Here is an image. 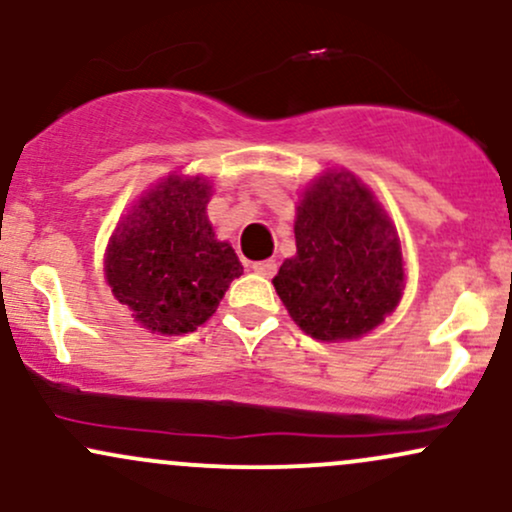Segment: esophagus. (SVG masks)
Returning a JSON list of instances; mask_svg holds the SVG:
<instances>
[{
    "label": "esophagus",
    "instance_id": "34e87169",
    "mask_svg": "<svg viewBox=\"0 0 512 512\" xmlns=\"http://www.w3.org/2000/svg\"><path fill=\"white\" fill-rule=\"evenodd\" d=\"M252 272L260 274V276H267V279H272V276L276 274V262H274V260L252 262Z\"/></svg>",
    "mask_w": 512,
    "mask_h": 512
}]
</instances>
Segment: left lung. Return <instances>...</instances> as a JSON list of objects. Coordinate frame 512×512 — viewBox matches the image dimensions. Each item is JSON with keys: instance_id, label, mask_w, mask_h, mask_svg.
I'll return each mask as SVG.
<instances>
[{"instance_id": "1", "label": "left lung", "mask_w": 512, "mask_h": 512, "mask_svg": "<svg viewBox=\"0 0 512 512\" xmlns=\"http://www.w3.org/2000/svg\"><path fill=\"white\" fill-rule=\"evenodd\" d=\"M296 255L274 289L298 327L320 342L358 339L397 308L404 257L395 223L346 170H327L298 202Z\"/></svg>"}]
</instances>
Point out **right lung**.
<instances>
[{"mask_svg": "<svg viewBox=\"0 0 512 512\" xmlns=\"http://www.w3.org/2000/svg\"><path fill=\"white\" fill-rule=\"evenodd\" d=\"M209 180L168 175L122 216L105 250V281L132 317L158 334H187L243 274L207 216Z\"/></svg>", "mask_w": 512, "mask_h": 512, "instance_id": "1", "label": "right lung"}]
</instances>
